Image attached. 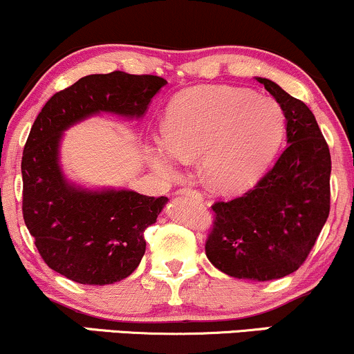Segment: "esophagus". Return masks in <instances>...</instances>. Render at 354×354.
Instances as JSON below:
<instances>
[{
  "mask_svg": "<svg viewBox=\"0 0 354 354\" xmlns=\"http://www.w3.org/2000/svg\"><path fill=\"white\" fill-rule=\"evenodd\" d=\"M178 194H181V196H189V198H193V200H198V201H203V194L196 189L183 188V189L178 191Z\"/></svg>",
  "mask_w": 354,
  "mask_h": 354,
  "instance_id": "obj_1",
  "label": "esophagus"
}]
</instances>
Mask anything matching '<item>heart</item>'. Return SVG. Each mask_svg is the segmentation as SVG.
I'll use <instances>...</instances> for the list:
<instances>
[{
  "instance_id": "b5f03b06",
  "label": "heart",
  "mask_w": 354,
  "mask_h": 354,
  "mask_svg": "<svg viewBox=\"0 0 354 354\" xmlns=\"http://www.w3.org/2000/svg\"><path fill=\"white\" fill-rule=\"evenodd\" d=\"M286 121L281 104L233 86H196L168 106L165 136L151 148V163L176 176L185 161L201 158L206 181L223 193L253 186L273 161Z\"/></svg>"
}]
</instances>
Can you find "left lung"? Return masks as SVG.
<instances>
[{
  "label": "left lung",
  "mask_w": 354,
  "mask_h": 354,
  "mask_svg": "<svg viewBox=\"0 0 354 354\" xmlns=\"http://www.w3.org/2000/svg\"><path fill=\"white\" fill-rule=\"evenodd\" d=\"M256 81L281 104L288 146L253 189L214 203L206 256L233 278L270 281L303 265L326 223L331 156L311 109L274 81Z\"/></svg>",
  "instance_id": "obj_1"
}]
</instances>
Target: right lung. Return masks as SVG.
I'll list each match as a JSON object with an SVG mask.
<instances>
[{"instance_id": "right-lung-1", "label": "right lung", "mask_w": 354, "mask_h": 354, "mask_svg": "<svg viewBox=\"0 0 354 354\" xmlns=\"http://www.w3.org/2000/svg\"><path fill=\"white\" fill-rule=\"evenodd\" d=\"M165 84L153 75H89L53 95L35 120L21 160L23 218L56 273L103 286L128 278L140 265L145 230L168 198L70 181L61 168V140L71 126L101 113L140 120Z\"/></svg>"}]
</instances>
